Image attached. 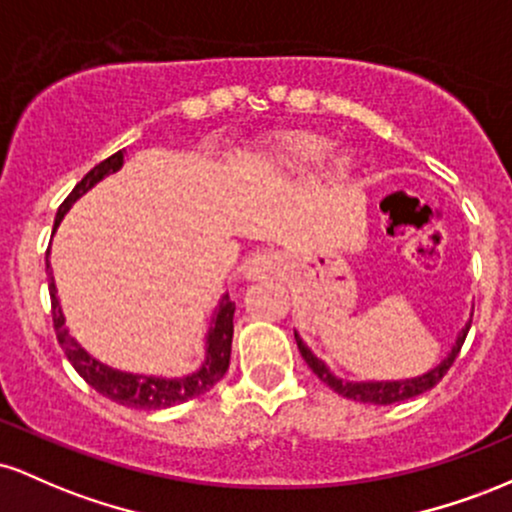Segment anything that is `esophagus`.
<instances>
[{
    "label": "esophagus",
    "instance_id": "esophagus-1",
    "mask_svg": "<svg viewBox=\"0 0 512 512\" xmlns=\"http://www.w3.org/2000/svg\"><path fill=\"white\" fill-rule=\"evenodd\" d=\"M281 257L272 250H262L250 255L248 260L243 262V276L248 281H267L279 272Z\"/></svg>",
    "mask_w": 512,
    "mask_h": 512
}]
</instances>
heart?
Segmentation results:
<instances>
[{
	"instance_id": "1",
	"label": "heart",
	"mask_w": 512,
	"mask_h": 512,
	"mask_svg": "<svg viewBox=\"0 0 512 512\" xmlns=\"http://www.w3.org/2000/svg\"><path fill=\"white\" fill-rule=\"evenodd\" d=\"M332 142L322 134L315 132H293L286 134L272 151V163L286 173H308L313 170L322 158L327 156ZM354 175V156L349 151H337L330 161H327L325 178L332 185H342Z\"/></svg>"
}]
</instances>
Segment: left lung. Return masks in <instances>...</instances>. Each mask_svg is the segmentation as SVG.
Segmentation results:
<instances>
[{
  "mask_svg": "<svg viewBox=\"0 0 512 512\" xmlns=\"http://www.w3.org/2000/svg\"><path fill=\"white\" fill-rule=\"evenodd\" d=\"M469 327H472V320L464 325V330L460 332V337H457V342L452 344V351L438 363L436 368L428 370V373H424V375H419V378L390 380V383H349V380L337 378V375H334L332 370L327 368L325 363H322L320 358H317L313 351L308 349V346H305V342L298 337V334H296V344H298V351H301V356L305 358V363L310 366V370H313L322 383L330 385L337 395H342L346 399H354V402H363V404H395V402H404V399H411L416 395H424L426 390H431V387H436L440 380H443V375L448 373L452 363H455L457 354H460L464 339H467Z\"/></svg>",
  "mask_w": 512,
  "mask_h": 512,
  "instance_id": "1",
  "label": "left lung"
}]
</instances>
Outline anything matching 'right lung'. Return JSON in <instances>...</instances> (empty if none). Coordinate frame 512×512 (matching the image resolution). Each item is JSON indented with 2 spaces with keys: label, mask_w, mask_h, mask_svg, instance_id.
I'll return each instance as SVG.
<instances>
[{
  "label": "right lung",
  "mask_w": 512,
  "mask_h": 512,
  "mask_svg": "<svg viewBox=\"0 0 512 512\" xmlns=\"http://www.w3.org/2000/svg\"><path fill=\"white\" fill-rule=\"evenodd\" d=\"M125 163V154L117 151L110 158L98 163L96 168H91L76 182V187L69 192V197L64 199L57 209L55 216V228L60 226L62 216L67 214L69 207L86 195L96 182H101L105 175L117 173ZM52 228V233H55ZM48 286H50V301H52V325H55L57 342L67 354L69 363H72L76 373L86 380L88 385L96 392H101L103 397L113 399V402L122 404V407L132 409H168L175 404L187 402V399L202 395L209 387H214L219 380L226 375L228 363H231V342H233V313H236V303L228 296L221 298L216 315L211 317V327L207 332V358L199 366L197 373L185 375V378H154V375H134V373H122V370L103 366L101 361H96L93 356H88L79 344L74 342V337L64 327V315L57 301V289L55 279H52L50 262H48Z\"/></svg>",
  "instance_id": "right-lung-1"
}]
</instances>
